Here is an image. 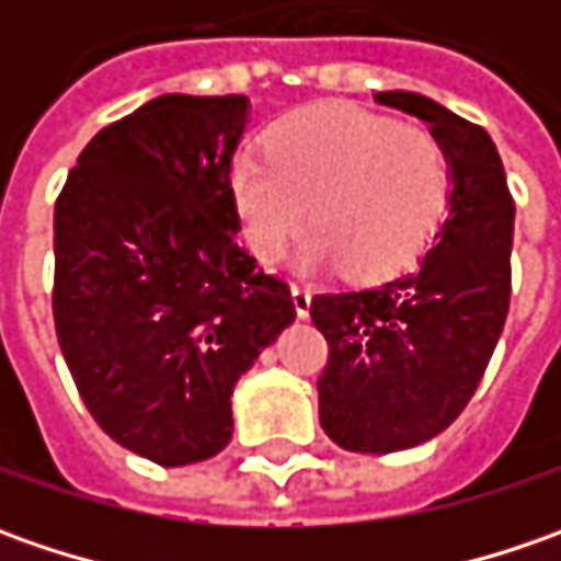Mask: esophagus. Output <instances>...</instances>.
I'll return each instance as SVG.
<instances>
[{"mask_svg":"<svg viewBox=\"0 0 561 561\" xmlns=\"http://www.w3.org/2000/svg\"><path fill=\"white\" fill-rule=\"evenodd\" d=\"M290 296L293 306H296V314H299V318H309V309H312V293H309V287L290 284Z\"/></svg>","mask_w":561,"mask_h":561,"instance_id":"esophagus-1","label":"esophagus"}]
</instances>
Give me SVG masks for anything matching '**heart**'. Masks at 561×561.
I'll return each instance as SVG.
<instances>
[{
    "mask_svg": "<svg viewBox=\"0 0 561 561\" xmlns=\"http://www.w3.org/2000/svg\"><path fill=\"white\" fill-rule=\"evenodd\" d=\"M230 203L249 249L277 262L309 225L302 268H334L371 280L409 268L437 237L453 164L421 124L321 105L268 134V152L247 149L230 164Z\"/></svg>",
    "mask_w": 561,
    "mask_h": 561,
    "instance_id": "1",
    "label": "heart"
}]
</instances>
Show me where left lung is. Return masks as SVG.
Returning a JSON list of instances; mask_svg holds the SVG:
<instances>
[{
	"label": "left lung",
	"instance_id": "8db88e82",
	"mask_svg": "<svg viewBox=\"0 0 561 561\" xmlns=\"http://www.w3.org/2000/svg\"><path fill=\"white\" fill-rule=\"evenodd\" d=\"M375 102L424 121L453 164L446 218L415 268L312 299L331 350L321 427L350 453L383 456L437 437L474 397L508 314L515 203L484 127L405 90Z\"/></svg>",
	"mask_w": 561,
	"mask_h": 561
}]
</instances>
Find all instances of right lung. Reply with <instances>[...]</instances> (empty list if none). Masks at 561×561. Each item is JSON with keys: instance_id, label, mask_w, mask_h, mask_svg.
<instances>
[{"instance_id": "add662e5", "label": "right lung", "mask_w": 561, "mask_h": 561, "mask_svg": "<svg viewBox=\"0 0 561 561\" xmlns=\"http://www.w3.org/2000/svg\"><path fill=\"white\" fill-rule=\"evenodd\" d=\"M247 96L168 93L102 127L55 199L53 314L96 424L149 462L211 459L290 287L237 243L230 164Z\"/></svg>"}]
</instances>
